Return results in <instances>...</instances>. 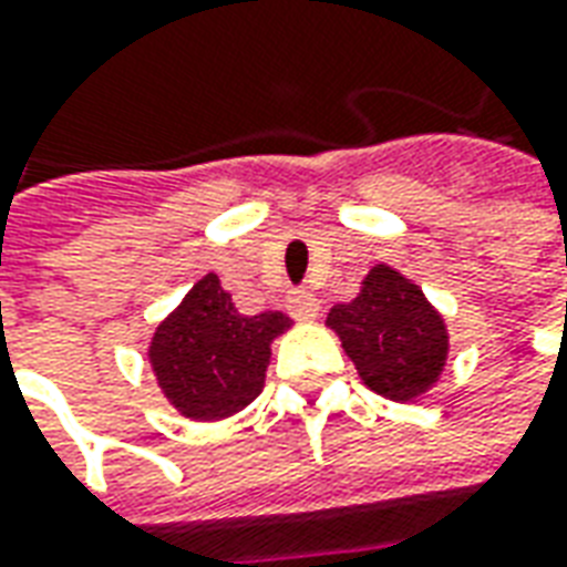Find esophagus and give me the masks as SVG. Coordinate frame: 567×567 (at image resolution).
Masks as SVG:
<instances>
[{"label": "esophagus", "mask_w": 567, "mask_h": 567, "mask_svg": "<svg viewBox=\"0 0 567 567\" xmlns=\"http://www.w3.org/2000/svg\"><path fill=\"white\" fill-rule=\"evenodd\" d=\"M288 310H291V316L295 319H316L319 316V300H316V295H310V291H291V297H288Z\"/></svg>", "instance_id": "34e87169"}]
</instances>
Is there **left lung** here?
Wrapping results in <instances>:
<instances>
[{
	"label": "left lung",
	"mask_w": 567,
	"mask_h": 567,
	"mask_svg": "<svg viewBox=\"0 0 567 567\" xmlns=\"http://www.w3.org/2000/svg\"><path fill=\"white\" fill-rule=\"evenodd\" d=\"M324 324L340 338L368 390L393 402L430 393L449 362V324L402 272L371 267L350 303L331 307Z\"/></svg>",
	"instance_id": "left-lung-1"
}]
</instances>
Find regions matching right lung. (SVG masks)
I'll list each match as a JSON object with an SVG mask.
<instances>
[{
	"label": "right lung",
	"mask_w": 567,
	"mask_h": 567,
	"mask_svg": "<svg viewBox=\"0 0 567 567\" xmlns=\"http://www.w3.org/2000/svg\"><path fill=\"white\" fill-rule=\"evenodd\" d=\"M291 319L279 310L245 316L217 272H205L150 338V368L184 417L224 421L251 405L267 380L272 340Z\"/></svg>",
	"instance_id": "add662e5"
}]
</instances>
